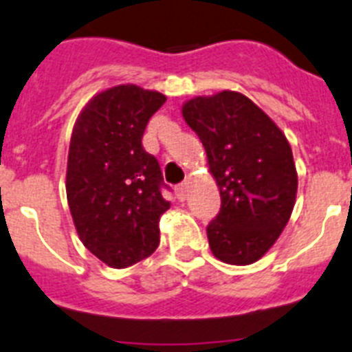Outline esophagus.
Returning a JSON list of instances; mask_svg holds the SVG:
<instances>
[{
	"mask_svg": "<svg viewBox=\"0 0 352 352\" xmlns=\"http://www.w3.org/2000/svg\"><path fill=\"white\" fill-rule=\"evenodd\" d=\"M188 191H189L188 182H182V184H179L175 188L177 198H179V200H186V198H188Z\"/></svg>",
	"mask_w": 352,
	"mask_h": 352,
	"instance_id": "esophagus-1",
	"label": "esophagus"
}]
</instances>
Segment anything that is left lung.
<instances>
[{
	"instance_id": "left-lung-1",
	"label": "left lung",
	"mask_w": 352,
	"mask_h": 352,
	"mask_svg": "<svg viewBox=\"0 0 352 352\" xmlns=\"http://www.w3.org/2000/svg\"><path fill=\"white\" fill-rule=\"evenodd\" d=\"M182 117L206 148L221 195V209L207 227L210 252L227 264H253L276 243L294 209L298 173L285 134L239 91L195 97Z\"/></svg>"
}]
</instances>
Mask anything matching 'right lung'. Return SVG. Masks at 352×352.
<instances>
[{"label": "right lung", "instance_id": "obj_1", "mask_svg": "<svg viewBox=\"0 0 352 352\" xmlns=\"http://www.w3.org/2000/svg\"><path fill=\"white\" fill-rule=\"evenodd\" d=\"M164 100L159 91L118 85L88 100L72 129L67 201L81 243L109 267H129L159 244V218L170 201L142 138Z\"/></svg>", "mask_w": 352, "mask_h": 352}]
</instances>
